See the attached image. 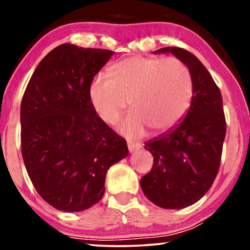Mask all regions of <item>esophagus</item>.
I'll use <instances>...</instances> for the list:
<instances>
[{"label":"esophagus","mask_w":250,"mask_h":250,"mask_svg":"<svg viewBox=\"0 0 250 250\" xmlns=\"http://www.w3.org/2000/svg\"><path fill=\"white\" fill-rule=\"evenodd\" d=\"M127 146H128V150H129V152H134V151H136V150H139L140 148H141V146H140L139 143L131 142V141H128V142H127Z\"/></svg>","instance_id":"34e87169"}]
</instances>
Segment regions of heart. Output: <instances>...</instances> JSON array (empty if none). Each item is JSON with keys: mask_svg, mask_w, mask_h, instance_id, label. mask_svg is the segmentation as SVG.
<instances>
[{"mask_svg": "<svg viewBox=\"0 0 250 250\" xmlns=\"http://www.w3.org/2000/svg\"><path fill=\"white\" fill-rule=\"evenodd\" d=\"M109 76L95 77L88 95L95 114L107 124H115L126 108H133L119 124L125 135L139 138L146 128L166 132L182 121L190 107L193 84L182 61L133 56L109 68Z\"/></svg>", "mask_w": 250, "mask_h": 250, "instance_id": "1", "label": "heart"}]
</instances>
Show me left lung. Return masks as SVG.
<instances>
[{"mask_svg": "<svg viewBox=\"0 0 250 250\" xmlns=\"http://www.w3.org/2000/svg\"><path fill=\"white\" fill-rule=\"evenodd\" d=\"M163 52L187 64L193 93L183 121L145 143L153 156V166L140 183L151 203L179 209L197 203L210 189L220 169L227 122L220 88L199 59L177 46L153 53Z\"/></svg>", "mask_w": 250, "mask_h": 250, "instance_id": "obj_1", "label": "left lung"}]
</instances>
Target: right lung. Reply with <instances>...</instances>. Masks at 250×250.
I'll list each match as a JSON object with an SVG mask.
<instances>
[{
    "label": "right lung",
    "instance_id": "1",
    "mask_svg": "<svg viewBox=\"0 0 250 250\" xmlns=\"http://www.w3.org/2000/svg\"><path fill=\"white\" fill-rule=\"evenodd\" d=\"M112 54L61 44L43 58L23 93V163L40 196L59 210L99 203L108 168L128 153L126 140L95 114L88 95Z\"/></svg>",
    "mask_w": 250,
    "mask_h": 250
}]
</instances>
